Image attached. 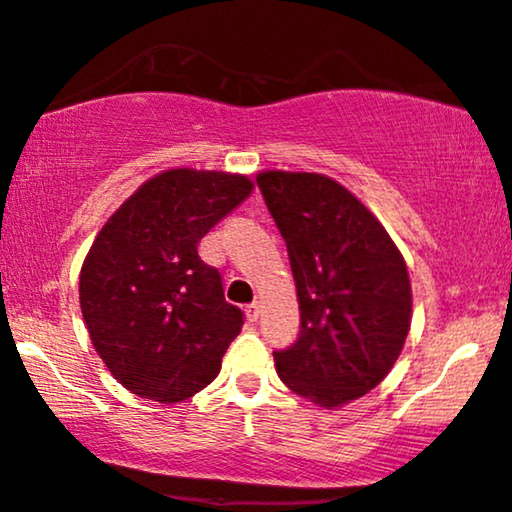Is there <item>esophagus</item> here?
<instances>
[{
  "mask_svg": "<svg viewBox=\"0 0 512 512\" xmlns=\"http://www.w3.org/2000/svg\"><path fill=\"white\" fill-rule=\"evenodd\" d=\"M245 315H248L250 322H257V319H260V303H257V300L255 303H250L248 310H245Z\"/></svg>",
  "mask_w": 512,
  "mask_h": 512,
  "instance_id": "34e87169",
  "label": "esophagus"
}]
</instances>
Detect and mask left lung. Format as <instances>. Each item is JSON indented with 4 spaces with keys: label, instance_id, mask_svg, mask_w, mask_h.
I'll list each match as a JSON object with an SVG mask.
<instances>
[{
    "label": "left lung",
    "instance_id": "8db88e82",
    "mask_svg": "<svg viewBox=\"0 0 512 512\" xmlns=\"http://www.w3.org/2000/svg\"><path fill=\"white\" fill-rule=\"evenodd\" d=\"M291 260L300 334L274 353L293 393L324 410L362 398L386 379L410 331L408 267L381 221L324 174H257Z\"/></svg>",
    "mask_w": 512,
    "mask_h": 512
}]
</instances>
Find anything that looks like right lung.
<instances>
[{
  "instance_id": "obj_1",
  "label": "right lung",
  "mask_w": 512,
  "mask_h": 512,
  "mask_svg": "<svg viewBox=\"0 0 512 512\" xmlns=\"http://www.w3.org/2000/svg\"><path fill=\"white\" fill-rule=\"evenodd\" d=\"M255 188L243 174L166 169L147 178L92 240L80 312L123 389L181 403L217 379L243 329L221 276L197 255L202 236Z\"/></svg>"
}]
</instances>
